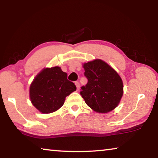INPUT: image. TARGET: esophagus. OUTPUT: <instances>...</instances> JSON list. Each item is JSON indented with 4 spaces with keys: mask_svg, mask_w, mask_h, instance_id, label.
I'll list each match as a JSON object with an SVG mask.
<instances>
[{
    "mask_svg": "<svg viewBox=\"0 0 158 158\" xmlns=\"http://www.w3.org/2000/svg\"><path fill=\"white\" fill-rule=\"evenodd\" d=\"M75 85H76L77 90H79V88H80V84H79V81H75Z\"/></svg>",
    "mask_w": 158,
    "mask_h": 158,
    "instance_id": "obj_1",
    "label": "esophagus"
}]
</instances>
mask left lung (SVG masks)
I'll return each instance as SVG.
<instances>
[{
  "mask_svg": "<svg viewBox=\"0 0 158 158\" xmlns=\"http://www.w3.org/2000/svg\"><path fill=\"white\" fill-rule=\"evenodd\" d=\"M87 84L80 94L94 111L106 113L114 109L123 95V83L116 71L101 60L84 64Z\"/></svg>",
  "mask_w": 158,
  "mask_h": 158,
  "instance_id": "obj_1",
  "label": "left lung"
}]
</instances>
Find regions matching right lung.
Instances as JSON below:
<instances>
[{
    "label": "right lung",
    "instance_id": "1",
    "mask_svg": "<svg viewBox=\"0 0 158 158\" xmlns=\"http://www.w3.org/2000/svg\"><path fill=\"white\" fill-rule=\"evenodd\" d=\"M77 87L67 79L60 67L44 69L35 77L29 89L32 104L42 113H51L63 106L65 98Z\"/></svg>",
    "mask_w": 158,
    "mask_h": 158
}]
</instances>
